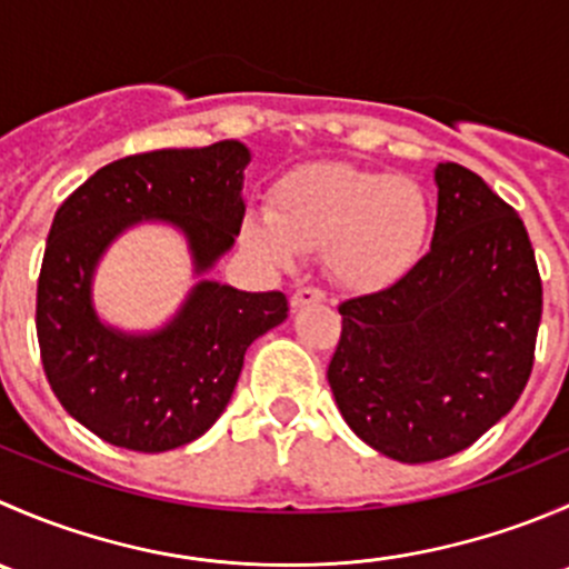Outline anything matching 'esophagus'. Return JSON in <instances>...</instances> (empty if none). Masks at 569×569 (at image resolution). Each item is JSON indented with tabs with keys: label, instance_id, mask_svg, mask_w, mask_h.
Returning <instances> with one entry per match:
<instances>
[{
	"label": "esophagus",
	"instance_id": "esophagus-1",
	"mask_svg": "<svg viewBox=\"0 0 569 569\" xmlns=\"http://www.w3.org/2000/svg\"><path fill=\"white\" fill-rule=\"evenodd\" d=\"M317 302H325V291L311 289V286H302L291 295V311H300L306 306H317Z\"/></svg>",
	"mask_w": 569,
	"mask_h": 569
}]
</instances>
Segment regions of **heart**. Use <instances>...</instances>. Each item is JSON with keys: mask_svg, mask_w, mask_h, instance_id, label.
Masks as SVG:
<instances>
[{"mask_svg": "<svg viewBox=\"0 0 569 569\" xmlns=\"http://www.w3.org/2000/svg\"><path fill=\"white\" fill-rule=\"evenodd\" d=\"M242 244L278 269L325 250L327 274L349 295L393 289L421 263L432 203L416 178L347 162L289 170L269 189L267 214H248Z\"/></svg>", "mask_w": 569, "mask_h": 569, "instance_id": "1", "label": "heart"}]
</instances>
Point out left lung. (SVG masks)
I'll return each instance as SVG.
<instances>
[{"instance_id":"obj_1","label":"left lung","mask_w":569,"mask_h":569,"mask_svg":"<svg viewBox=\"0 0 569 569\" xmlns=\"http://www.w3.org/2000/svg\"><path fill=\"white\" fill-rule=\"evenodd\" d=\"M432 250L393 289L347 300L327 369L355 435L399 462L468 449L523 393L542 280L523 220L479 176L435 168Z\"/></svg>"}]
</instances>
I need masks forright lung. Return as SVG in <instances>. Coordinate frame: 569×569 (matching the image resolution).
Returning a JSON list of instances; mask_svg holds the SVG:
<instances>
[{
	"label": "right lung",
	"instance_id": "add662e5",
	"mask_svg": "<svg viewBox=\"0 0 569 569\" xmlns=\"http://www.w3.org/2000/svg\"><path fill=\"white\" fill-rule=\"evenodd\" d=\"M239 140L162 148L96 170L57 209L38 278V343L60 405L107 443L178 449L222 416L244 352L289 317L280 291H239L206 278L233 248L244 217ZM140 221H164L188 239L199 283L162 328L126 333L92 306L108 244Z\"/></svg>",
	"mask_w": 569,
	"mask_h": 569
}]
</instances>
